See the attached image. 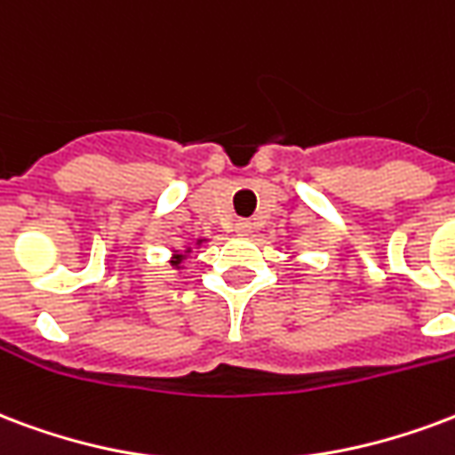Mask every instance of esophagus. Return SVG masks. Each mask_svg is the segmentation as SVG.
<instances>
[{"mask_svg": "<svg viewBox=\"0 0 455 455\" xmlns=\"http://www.w3.org/2000/svg\"><path fill=\"white\" fill-rule=\"evenodd\" d=\"M237 232H240V235H249V232H251V223H247V220L237 223Z\"/></svg>", "mask_w": 455, "mask_h": 455, "instance_id": "esophagus-1", "label": "esophagus"}]
</instances>
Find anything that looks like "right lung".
I'll return each mask as SVG.
<instances>
[{
	"instance_id": "obj_1",
	"label": "right lung",
	"mask_w": 455,
	"mask_h": 455,
	"mask_svg": "<svg viewBox=\"0 0 455 455\" xmlns=\"http://www.w3.org/2000/svg\"><path fill=\"white\" fill-rule=\"evenodd\" d=\"M206 240H196V244H204ZM191 249H180V251H172V256H170V266H172V271H182L184 266H187V254H189Z\"/></svg>"
}]
</instances>
